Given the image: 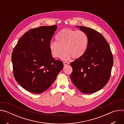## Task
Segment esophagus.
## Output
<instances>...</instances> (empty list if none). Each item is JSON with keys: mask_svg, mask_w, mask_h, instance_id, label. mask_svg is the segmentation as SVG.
<instances>
[{"mask_svg": "<svg viewBox=\"0 0 124 124\" xmlns=\"http://www.w3.org/2000/svg\"><path fill=\"white\" fill-rule=\"evenodd\" d=\"M63 64H64V66H67V65H68L69 64V63L66 62H63Z\"/></svg>", "mask_w": 124, "mask_h": 124, "instance_id": "34e87169", "label": "esophagus"}]
</instances>
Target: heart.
<instances>
[{
	"mask_svg": "<svg viewBox=\"0 0 124 124\" xmlns=\"http://www.w3.org/2000/svg\"><path fill=\"white\" fill-rule=\"evenodd\" d=\"M56 42L49 44V49L52 56L60 58L63 52V59L67 60L70 57L73 59L81 57L85 53L89 45L87 34L82 30L70 28L61 30L55 37Z\"/></svg>",
	"mask_w": 124,
	"mask_h": 124,
	"instance_id": "obj_1",
	"label": "heart"
}]
</instances>
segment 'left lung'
<instances>
[{"label":"left lung","instance_id":"obj_1","mask_svg":"<svg viewBox=\"0 0 124 124\" xmlns=\"http://www.w3.org/2000/svg\"><path fill=\"white\" fill-rule=\"evenodd\" d=\"M77 26L87 34L89 45L84 55L70 64L73 68L70 78L80 92L93 93L108 82L113 64V55L100 33L89 27Z\"/></svg>","mask_w":124,"mask_h":124}]
</instances>
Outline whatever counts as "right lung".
<instances>
[{
  "label": "right lung",
  "instance_id": "1",
  "mask_svg": "<svg viewBox=\"0 0 124 124\" xmlns=\"http://www.w3.org/2000/svg\"><path fill=\"white\" fill-rule=\"evenodd\" d=\"M57 25L29 30L17 42L12 54L13 75L24 89L40 94L51 86L63 63L52 58L49 44Z\"/></svg>",
  "mask_w": 124,
  "mask_h": 124
}]
</instances>
